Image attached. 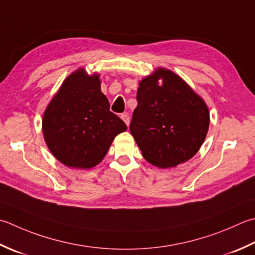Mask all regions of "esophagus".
Listing matches in <instances>:
<instances>
[{
    "instance_id": "esophagus-1",
    "label": "esophagus",
    "mask_w": 255,
    "mask_h": 255,
    "mask_svg": "<svg viewBox=\"0 0 255 255\" xmlns=\"http://www.w3.org/2000/svg\"><path fill=\"white\" fill-rule=\"evenodd\" d=\"M122 119L125 122V124L127 125V126L129 125V123H130V117H129L128 114H123L122 115Z\"/></svg>"
}]
</instances>
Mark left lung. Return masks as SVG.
I'll return each instance as SVG.
<instances>
[{
    "label": "left lung",
    "mask_w": 255,
    "mask_h": 255,
    "mask_svg": "<svg viewBox=\"0 0 255 255\" xmlns=\"http://www.w3.org/2000/svg\"><path fill=\"white\" fill-rule=\"evenodd\" d=\"M137 102L129 129L149 163L176 167L198 152L210 115L203 99L180 76L157 68L139 82Z\"/></svg>",
    "instance_id": "obj_1"
}]
</instances>
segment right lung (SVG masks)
Returning <instances> with one entry per match:
<instances>
[{
  "label": "right lung",
  "mask_w": 255,
  "mask_h": 255,
  "mask_svg": "<svg viewBox=\"0 0 255 255\" xmlns=\"http://www.w3.org/2000/svg\"><path fill=\"white\" fill-rule=\"evenodd\" d=\"M109 107L98 74L79 68L69 75L43 116L44 139L54 157L69 168L97 166L115 137L127 129Z\"/></svg>",
  "instance_id": "add662e5"
}]
</instances>
